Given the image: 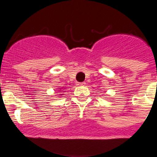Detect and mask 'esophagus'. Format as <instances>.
<instances>
[{"label": "esophagus", "instance_id": "esophagus-1", "mask_svg": "<svg viewBox=\"0 0 157 157\" xmlns=\"http://www.w3.org/2000/svg\"><path fill=\"white\" fill-rule=\"evenodd\" d=\"M86 83L85 82H81V83H77V85L79 86H83V85H85Z\"/></svg>", "mask_w": 157, "mask_h": 157}]
</instances>
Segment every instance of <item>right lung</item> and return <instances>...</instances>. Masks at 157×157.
Wrapping results in <instances>:
<instances>
[{"mask_svg": "<svg viewBox=\"0 0 157 157\" xmlns=\"http://www.w3.org/2000/svg\"><path fill=\"white\" fill-rule=\"evenodd\" d=\"M63 88H64V87H61V88H58L59 90H58V91L59 92V93H63V92H64V89H63ZM64 89H65V88H64ZM62 94H59V95H62Z\"/></svg>", "mask_w": 157, "mask_h": 157, "instance_id": "1", "label": "right lung"}]
</instances>
